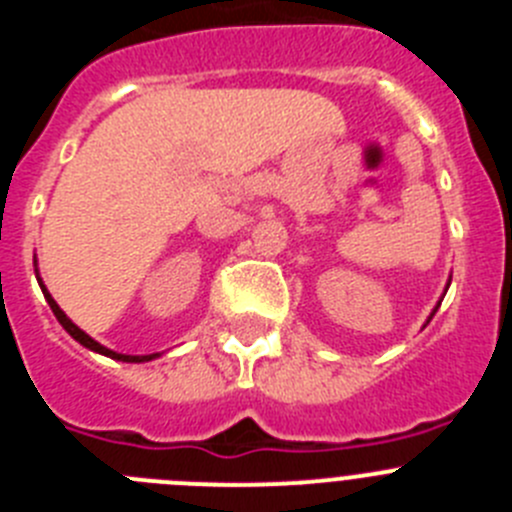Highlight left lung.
Segmentation results:
<instances>
[{
	"label": "left lung",
	"instance_id": "left-lung-1",
	"mask_svg": "<svg viewBox=\"0 0 512 512\" xmlns=\"http://www.w3.org/2000/svg\"><path fill=\"white\" fill-rule=\"evenodd\" d=\"M436 310H438V307H436ZM436 310H433V312H436Z\"/></svg>",
	"mask_w": 512,
	"mask_h": 512
}]
</instances>
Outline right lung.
<instances>
[{
	"label": "right lung",
	"mask_w": 512,
	"mask_h": 512,
	"mask_svg": "<svg viewBox=\"0 0 512 512\" xmlns=\"http://www.w3.org/2000/svg\"><path fill=\"white\" fill-rule=\"evenodd\" d=\"M40 289H43L45 300H48V305H51V310H53V315H56L58 323H61L63 328L69 330V336H71V338H76V341H79L81 346H87L89 351H97V354L110 356V359H117V361H130V364H140V361H151V359H156V356H158V354H148V356H128V354H117V351H110V348H104L102 343L94 341V338H92V336H87V333H84V330H81L79 325H74V323H71L69 318H66V312H63L61 307L56 305V300H53L51 292H48V289L43 287V282H40Z\"/></svg>",
	"instance_id": "right-lung-1"
}]
</instances>
